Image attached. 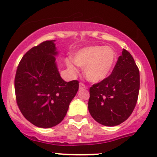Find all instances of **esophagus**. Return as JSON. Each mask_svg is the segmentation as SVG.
<instances>
[{
	"label": "esophagus",
	"mask_w": 157,
	"mask_h": 157,
	"mask_svg": "<svg viewBox=\"0 0 157 157\" xmlns=\"http://www.w3.org/2000/svg\"><path fill=\"white\" fill-rule=\"evenodd\" d=\"M84 88H87V87H86L83 83H80V84H79V89H80V90H82V89H84Z\"/></svg>",
	"instance_id": "esophagus-1"
}]
</instances>
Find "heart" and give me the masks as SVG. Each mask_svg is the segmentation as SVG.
I'll return each mask as SVG.
<instances>
[{
  "mask_svg": "<svg viewBox=\"0 0 157 157\" xmlns=\"http://www.w3.org/2000/svg\"><path fill=\"white\" fill-rule=\"evenodd\" d=\"M73 61L77 66L84 68L87 80L98 83L105 80L112 73L117 62V53L109 46H89L77 51L73 56ZM66 64L70 71H77L72 60H68Z\"/></svg>",
  "mask_w": 157,
  "mask_h": 157,
  "instance_id": "1",
  "label": "heart"
}]
</instances>
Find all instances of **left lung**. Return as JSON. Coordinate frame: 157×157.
Segmentation results:
<instances>
[{"mask_svg":"<svg viewBox=\"0 0 157 157\" xmlns=\"http://www.w3.org/2000/svg\"><path fill=\"white\" fill-rule=\"evenodd\" d=\"M139 87L138 68L131 55L123 49L112 73L90 88L89 113L104 126L119 125L133 112Z\"/></svg>","mask_w":157,"mask_h":157,"instance_id":"left-lung-1","label":"left lung"}]
</instances>
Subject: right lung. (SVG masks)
Returning a JSON list of instances; mask_svg holds the SVG:
<instances>
[{
  "mask_svg": "<svg viewBox=\"0 0 157 157\" xmlns=\"http://www.w3.org/2000/svg\"><path fill=\"white\" fill-rule=\"evenodd\" d=\"M55 41L47 40L28 51L15 74L18 106L38 128H50L61 123L79 88L77 80L66 82L60 76Z\"/></svg>",
  "mask_w": 157,
  "mask_h": 157,
  "instance_id": "1",
  "label": "right lung"
}]
</instances>
